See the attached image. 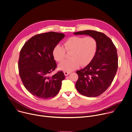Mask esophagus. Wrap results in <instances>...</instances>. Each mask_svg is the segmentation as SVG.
I'll return each mask as SVG.
<instances>
[{"mask_svg":"<svg viewBox=\"0 0 132 132\" xmlns=\"http://www.w3.org/2000/svg\"><path fill=\"white\" fill-rule=\"evenodd\" d=\"M70 73V72H64V74L65 76H68Z\"/></svg>","mask_w":132,"mask_h":132,"instance_id":"1","label":"esophagus"}]
</instances>
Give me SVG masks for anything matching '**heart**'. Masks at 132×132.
<instances>
[{
  "instance_id": "1",
  "label": "heart",
  "mask_w": 132,
  "mask_h": 132,
  "mask_svg": "<svg viewBox=\"0 0 132 132\" xmlns=\"http://www.w3.org/2000/svg\"><path fill=\"white\" fill-rule=\"evenodd\" d=\"M64 47L60 44L55 46L52 56L57 62L65 59L66 51H72L71 59L66 60L58 65V69L65 72L73 71L80 67L88 64L95 56L97 49V42L91 36H72L64 42ZM66 49L65 50V49Z\"/></svg>"
}]
</instances>
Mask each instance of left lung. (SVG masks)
I'll use <instances>...</instances> for the list:
<instances>
[{
	"label": "left lung",
	"instance_id": "8db88e82",
	"mask_svg": "<svg viewBox=\"0 0 132 132\" xmlns=\"http://www.w3.org/2000/svg\"><path fill=\"white\" fill-rule=\"evenodd\" d=\"M73 34L89 35L97 40V49L93 59L84 68L76 71L78 78L75 87L84 96H98L110 86L117 73V48L111 39L101 32L86 30Z\"/></svg>",
	"mask_w": 132,
	"mask_h": 132
}]
</instances>
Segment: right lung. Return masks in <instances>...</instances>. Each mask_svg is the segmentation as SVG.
<instances>
[{"instance_id": "obj_1", "label": "right lung", "mask_w": 132, "mask_h": 132, "mask_svg": "<svg viewBox=\"0 0 132 132\" xmlns=\"http://www.w3.org/2000/svg\"><path fill=\"white\" fill-rule=\"evenodd\" d=\"M64 37L62 33L54 32L38 34L26 42L21 49L19 75L24 87L33 96L46 99L59 93L65 78L63 72L48 75L57 67L52 50Z\"/></svg>"}]
</instances>
